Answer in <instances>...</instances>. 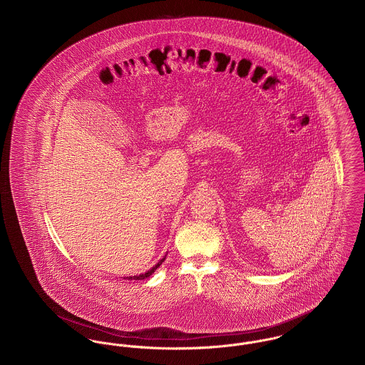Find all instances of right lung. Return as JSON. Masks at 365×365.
Wrapping results in <instances>:
<instances>
[{"label":"right lung","instance_id":"right-lung-1","mask_svg":"<svg viewBox=\"0 0 365 365\" xmlns=\"http://www.w3.org/2000/svg\"><path fill=\"white\" fill-rule=\"evenodd\" d=\"M164 260H165V257H163L161 260L157 262L156 265H155L152 269H149V271H148V272H145V274H140V275H137V277H127L125 279H131V280H133V279H134V280H140V279L149 278V277H150V275H152V274L156 271L157 268H158V267L163 264V261Z\"/></svg>","mask_w":365,"mask_h":365}]
</instances>
